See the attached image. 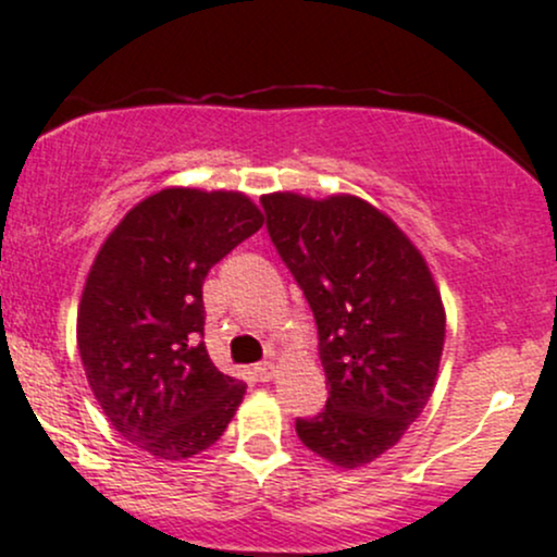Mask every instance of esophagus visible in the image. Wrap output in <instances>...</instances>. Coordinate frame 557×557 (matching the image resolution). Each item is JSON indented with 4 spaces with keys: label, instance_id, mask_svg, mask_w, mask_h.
<instances>
[{
    "label": "esophagus",
    "instance_id": "34e87169",
    "mask_svg": "<svg viewBox=\"0 0 557 557\" xmlns=\"http://www.w3.org/2000/svg\"><path fill=\"white\" fill-rule=\"evenodd\" d=\"M253 372H257L261 382H270L274 376V363L272 361H261V363H257V369H253Z\"/></svg>",
    "mask_w": 557,
    "mask_h": 557
}]
</instances>
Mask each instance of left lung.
<instances>
[{"label":"left lung","instance_id":"left-lung-1","mask_svg":"<svg viewBox=\"0 0 557 557\" xmlns=\"http://www.w3.org/2000/svg\"><path fill=\"white\" fill-rule=\"evenodd\" d=\"M267 230L314 311L327 406L298 419V440L337 469L398 445L424 411L445 345L430 264L374 203L335 194L261 196Z\"/></svg>","mask_w":557,"mask_h":557}]
</instances>
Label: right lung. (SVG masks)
<instances>
[{
  "instance_id": "1",
  "label": "right lung",
  "mask_w": 557,
  "mask_h": 557,
  "mask_svg": "<svg viewBox=\"0 0 557 557\" xmlns=\"http://www.w3.org/2000/svg\"><path fill=\"white\" fill-rule=\"evenodd\" d=\"M264 225L240 190L164 188L107 235L78 306V350L104 417L162 461L212 447L246 395L203 345L209 270Z\"/></svg>"
}]
</instances>
